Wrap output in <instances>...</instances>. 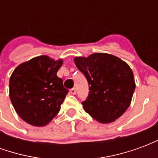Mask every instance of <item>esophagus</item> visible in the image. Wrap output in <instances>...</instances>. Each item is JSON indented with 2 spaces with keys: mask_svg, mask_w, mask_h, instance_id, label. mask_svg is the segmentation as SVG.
<instances>
[{
  "mask_svg": "<svg viewBox=\"0 0 158 158\" xmlns=\"http://www.w3.org/2000/svg\"><path fill=\"white\" fill-rule=\"evenodd\" d=\"M69 92L71 93L72 95H75V94H76V89H75V88H72V89H70Z\"/></svg>",
  "mask_w": 158,
  "mask_h": 158,
  "instance_id": "esophagus-1",
  "label": "esophagus"
}]
</instances>
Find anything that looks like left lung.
I'll return each instance as SVG.
<instances>
[{
	"instance_id": "left-lung-1",
	"label": "left lung",
	"mask_w": 158,
	"mask_h": 158,
	"mask_svg": "<svg viewBox=\"0 0 158 158\" xmlns=\"http://www.w3.org/2000/svg\"><path fill=\"white\" fill-rule=\"evenodd\" d=\"M74 63L89 85L88 97L82 102L86 113L102 123H112L122 116L130 105L135 89L129 66L106 53L75 57Z\"/></svg>"
}]
</instances>
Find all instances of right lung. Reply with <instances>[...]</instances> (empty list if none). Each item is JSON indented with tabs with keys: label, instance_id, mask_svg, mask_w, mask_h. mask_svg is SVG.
Returning <instances> with one entry per match:
<instances>
[{
	"label": "right lung",
	"instance_id": "1",
	"mask_svg": "<svg viewBox=\"0 0 158 158\" xmlns=\"http://www.w3.org/2000/svg\"><path fill=\"white\" fill-rule=\"evenodd\" d=\"M62 60L39 56L23 62L9 81V96L21 118L33 126H45L59 113L69 90L56 73Z\"/></svg>",
	"mask_w": 158,
	"mask_h": 158
}]
</instances>
